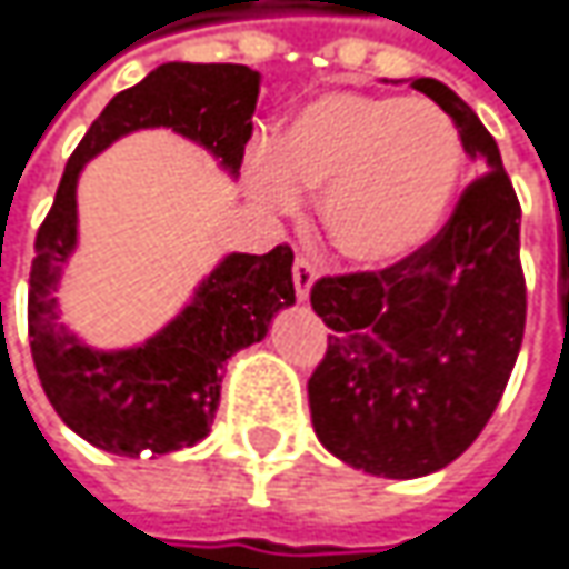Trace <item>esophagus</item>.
<instances>
[{"instance_id": "obj_1", "label": "esophagus", "mask_w": 569, "mask_h": 569, "mask_svg": "<svg viewBox=\"0 0 569 569\" xmlns=\"http://www.w3.org/2000/svg\"><path fill=\"white\" fill-rule=\"evenodd\" d=\"M291 271H295V295H298V300L300 303L310 300V288H313V281H317V266H313L307 256H298Z\"/></svg>"}]
</instances>
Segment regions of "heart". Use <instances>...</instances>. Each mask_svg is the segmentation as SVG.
Listing matches in <instances>:
<instances>
[{"label": "heart", "mask_w": 569, "mask_h": 569, "mask_svg": "<svg viewBox=\"0 0 569 569\" xmlns=\"http://www.w3.org/2000/svg\"><path fill=\"white\" fill-rule=\"evenodd\" d=\"M465 169L455 121L436 101L332 89L300 101L274 147L252 153V194L295 213L320 194L329 246L352 266L387 269L436 237Z\"/></svg>", "instance_id": "1"}]
</instances>
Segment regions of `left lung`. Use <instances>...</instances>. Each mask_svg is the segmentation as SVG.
I'll use <instances>...</instances> for the list:
<instances>
[{
  "instance_id": "left-lung-1",
  "label": "left lung",
  "mask_w": 569,
  "mask_h": 569,
  "mask_svg": "<svg viewBox=\"0 0 569 569\" xmlns=\"http://www.w3.org/2000/svg\"><path fill=\"white\" fill-rule=\"evenodd\" d=\"M483 172L436 240L381 271L320 278L329 332L307 381L313 432L349 468L412 480L465 455L497 410L526 332L522 208L497 140L439 79H412Z\"/></svg>"
}]
</instances>
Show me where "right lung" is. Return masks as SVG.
Here are the masks:
<instances>
[{"label":"right lung","instance_id":"right-lung-1","mask_svg":"<svg viewBox=\"0 0 569 569\" xmlns=\"http://www.w3.org/2000/svg\"><path fill=\"white\" fill-rule=\"evenodd\" d=\"M262 76L240 63H162L104 104L72 150L43 217L28 281V336L43 393L76 436L101 451L140 458L191 448L211 432L227 361L262 342L278 310L295 303V252H230L194 298L147 342L92 349L60 323V274L79 242L76 186L82 166L133 130L172 128L240 176Z\"/></svg>","mask_w":569,"mask_h":569}]
</instances>
